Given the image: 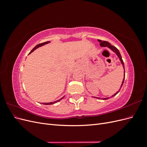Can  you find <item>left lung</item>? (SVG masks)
Instances as JSON below:
<instances>
[{
  "instance_id": "obj_1",
  "label": "left lung",
  "mask_w": 147,
  "mask_h": 147,
  "mask_svg": "<svg viewBox=\"0 0 147 147\" xmlns=\"http://www.w3.org/2000/svg\"><path fill=\"white\" fill-rule=\"evenodd\" d=\"M98 41L100 42V47H109V48H110L111 50H112V51H113L114 52H115L117 53V55H118V57L119 58V59H120V61H121V64H123V67H124V62H123V59H122V57H121V54H120V53H119V50H118V49L115 47H114V46H113V45H111V44L109 42H107V41H103V40H98ZM124 79H123V82H122V84H121V88H120V89L121 88V87H122V86H123V83H124V78H125V70H124ZM120 89L119 90V91H118L116 93H115V94H113V96H112V97H113V96H116L118 93L119 92V91H120ZM96 98H97V99H100V98H99V97H96ZM109 98V97H107V98H104L103 99L104 100H106V99H108Z\"/></svg>"
}]
</instances>
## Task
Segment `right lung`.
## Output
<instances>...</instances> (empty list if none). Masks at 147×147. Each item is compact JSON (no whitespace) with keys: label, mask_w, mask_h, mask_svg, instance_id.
Listing matches in <instances>:
<instances>
[{"label":"right lung","mask_w":147,"mask_h":147,"mask_svg":"<svg viewBox=\"0 0 147 147\" xmlns=\"http://www.w3.org/2000/svg\"><path fill=\"white\" fill-rule=\"evenodd\" d=\"M50 42H43V43H39V44H38L37 45H36L35 46L32 50H31V51L30 52V53H32V51H34L35 49H37V48H38L39 47H41V46H43V45H45V44H47V43H49ZM64 98V97H62V98L61 99H59V100H56V101H55V102H50V103H43V104H45V105H51V104H55V103H56V102H59V100H61L62 99H63Z\"/></svg>","instance_id":"add662e5"}]
</instances>
